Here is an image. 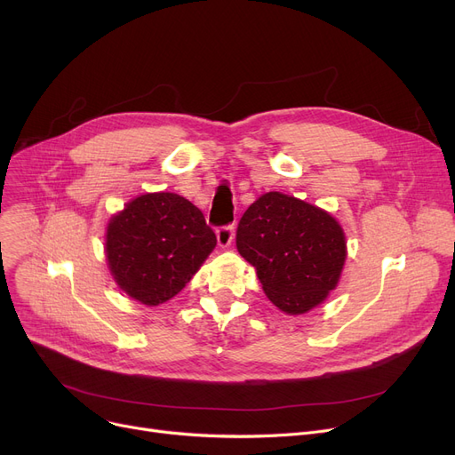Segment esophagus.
Returning <instances> with one entry per match:
<instances>
[{"label": "esophagus", "instance_id": "obj_1", "mask_svg": "<svg viewBox=\"0 0 455 455\" xmlns=\"http://www.w3.org/2000/svg\"><path fill=\"white\" fill-rule=\"evenodd\" d=\"M215 235H218V243L220 247H228L234 240V227L232 225H227V227H220L218 230H215Z\"/></svg>", "mask_w": 455, "mask_h": 455}]
</instances>
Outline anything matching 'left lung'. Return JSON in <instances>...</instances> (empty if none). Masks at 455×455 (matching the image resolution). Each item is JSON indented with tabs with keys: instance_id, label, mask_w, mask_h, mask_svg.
I'll use <instances>...</instances> for the list:
<instances>
[{
	"instance_id": "8db88e82",
	"label": "left lung",
	"mask_w": 455,
	"mask_h": 455,
	"mask_svg": "<svg viewBox=\"0 0 455 455\" xmlns=\"http://www.w3.org/2000/svg\"><path fill=\"white\" fill-rule=\"evenodd\" d=\"M235 247L256 269L267 299L290 315L309 312L336 290L347 258L341 225L328 212L280 191L247 208Z\"/></svg>"
}]
</instances>
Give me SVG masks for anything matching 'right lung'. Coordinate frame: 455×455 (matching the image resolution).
<instances>
[{"mask_svg": "<svg viewBox=\"0 0 455 455\" xmlns=\"http://www.w3.org/2000/svg\"><path fill=\"white\" fill-rule=\"evenodd\" d=\"M215 234L188 199L160 191L127 203L107 227V259L131 299L158 306L194 278L213 251Z\"/></svg>", "mask_w": 455, "mask_h": 455, "instance_id": "add662e5", "label": "right lung"}]
</instances>
